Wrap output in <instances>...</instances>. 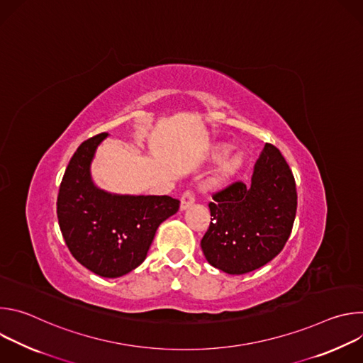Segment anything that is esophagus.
Listing matches in <instances>:
<instances>
[{
	"label": "esophagus",
	"mask_w": 363,
	"mask_h": 363,
	"mask_svg": "<svg viewBox=\"0 0 363 363\" xmlns=\"http://www.w3.org/2000/svg\"><path fill=\"white\" fill-rule=\"evenodd\" d=\"M195 202V195L192 191H185L181 198V210H186Z\"/></svg>",
	"instance_id": "1"
}]
</instances>
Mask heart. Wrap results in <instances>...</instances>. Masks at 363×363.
Listing matches in <instances>:
<instances>
[{"label": "heart", "instance_id": "obj_1", "mask_svg": "<svg viewBox=\"0 0 363 363\" xmlns=\"http://www.w3.org/2000/svg\"><path fill=\"white\" fill-rule=\"evenodd\" d=\"M221 153V152H220ZM241 164V157L238 153L235 155H231V157H228L220 167V171H218V179H223L225 177H228L230 174H233Z\"/></svg>", "mask_w": 363, "mask_h": 363}]
</instances>
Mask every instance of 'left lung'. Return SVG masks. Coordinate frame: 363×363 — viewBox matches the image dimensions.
I'll use <instances>...</instances> for the list:
<instances>
[{
  "instance_id": "1",
  "label": "left lung",
  "mask_w": 363,
  "mask_h": 363,
  "mask_svg": "<svg viewBox=\"0 0 363 363\" xmlns=\"http://www.w3.org/2000/svg\"><path fill=\"white\" fill-rule=\"evenodd\" d=\"M211 224L201 240L213 267L245 274L272 262L287 242L297 210L296 182L280 150L266 143L251 182L213 194Z\"/></svg>"
}]
</instances>
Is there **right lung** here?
Returning a JSON list of instances; mask_svg holds the SVG:
<instances>
[{
  "label": "right lung",
  "instance_id": "right-lung-1",
  "mask_svg": "<svg viewBox=\"0 0 363 363\" xmlns=\"http://www.w3.org/2000/svg\"><path fill=\"white\" fill-rule=\"evenodd\" d=\"M106 136L99 133L74 152L60 184L57 218L76 260L97 276L115 279L143 263L158 227L179 210V199L97 188L90 164Z\"/></svg>",
  "mask_w": 363,
  "mask_h": 363
}]
</instances>
